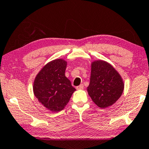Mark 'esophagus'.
I'll list each match as a JSON object with an SVG mask.
<instances>
[{
    "label": "esophagus",
    "instance_id": "esophagus-1",
    "mask_svg": "<svg viewBox=\"0 0 149 149\" xmlns=\"http://www.w3.org/2000/svg\"><path fill=\"white\" fill-rule=\"evenodd\" d=\"M76 88L77 90H82V89H84V84H81L78 86H77Z\"/></svg>",
    "mask_w": 149,
    "mask_h": 149
}]
</instances>
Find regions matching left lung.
Masks as SVG:
<instances>
[{
    "mask_svg": "<svg viewBox=\"0 0 149 149\" xmlns=\"http://www.w3.org/2000/svg\"><path fill=\"white\" fill-rule=\"evenodd\" d=\"M123 88L121 76L111 65L102 60L92 62L87 91L98 107L104 109L113 104L122 95Z\"/></svg>",
    "mask_w": 149,
    "mask_h": 149,
    "instance_id": "obj_1",
    "label": "left lung"
}]
</instances>
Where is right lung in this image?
Returning <instances> with one entry per match:
<instances>
[{"label": "right lung", "instance_id": "1", "mask_svg": "<svg viewBox=\"0 0 149 149\" xmlns=\"http://www.w3.org/2000/svg\"><path fill=\"white\" fill-rule=\"evenodd\" d=\"M67 61L63 58L46 64L35 77L33 91L38 101L52 112H58L70 101L75 88L65 77Z\"/></svg>", "mask_w": 149, "mask_h": 149}]
</instances>
